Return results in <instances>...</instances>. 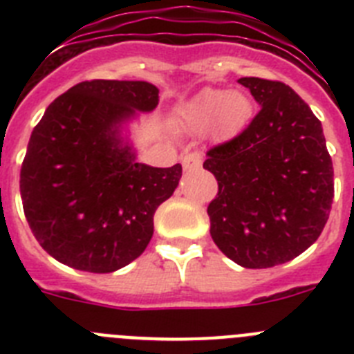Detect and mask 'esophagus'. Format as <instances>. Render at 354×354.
<instances>
[{
  "label": "esophagus",
  "instance_id": "esophagus-1",
  "mask_svg": "<svg viewBox=\"0 0 354 354\" xmlns=\"http://www.w3.org/2000/svg\"><path fill=\"white\" fill-rule=\"evenodd\" d=\"M183 167L186 171L198 170L202 167V156L198 152H186L183 156Z\"/></svg>",
  "mask_w": 354,
  "mask_h": 354
}]
</instances>
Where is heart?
<instances>
[{"label": "heart", "mask_w": 354, "mask_h": 354, "mask_svg": "<svg viewBox=\"0 0 354 354\" xmlns=\"http://www.w3.org/2000/svg\"><path fill=\"white\" fill-rule=\"evenodd\" d=\"M253 115V102L246 93L205 88L192 97L174 124L186 133L200 134L211 129L212 134L228 138L246 127Z\"/></svg>", "instance_id": "b5f03b06"}]
</instances>
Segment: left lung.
Instances as JSON below:
<instances>
[{"instance_id":"obj_1","label":"left lung","mask_w":354,"mask_h":354,"mask_svg":"<svg viewBox=\"0 0 354 354\" xmlns=\"http://www.w3.org/2000/svg\"><path fill=\"white\" fill-rule=\"evenodd\" d=\"M261 111L239 136L207 152L218 180L207 207L211 237L250 270L292 261L317 241L333 202V165L323 126L280 81L237 80Z\"/></svg>"}]
</instances>
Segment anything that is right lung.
<instances>
[{
  "instance_id": "add662e5",
  "label": "right lung",
  "mask_w": 354,
  "mask_h": 354,
  "mask_svg": "<svg viewBox=\"0 0 354 354\" xmlns=\"http://www.w3.org/2000/svg\"><path fill=\"white\" fill-rule=\"evenodd\" d=\"M147 81L93 80L51 102L30 136L21 198L31 232L74 270L113 273L138 259L183 167L138 162L129 124L154 111Z\"/></svg>"
}]
</instances>
